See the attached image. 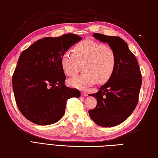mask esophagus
I'll return each instance as SVG.
<instances>
[{"instance_id":"obj_1","label":"esophagus","mask_w":158,"mask_h":158,"mask_svg":"<svg viewBox=\"0 0 158 158\" xmlns=\"http://www.w3.org/2000/svg\"><path fill=\"white\" fill-rule=\"evenodd\" d=\"M81 96H88V94L85 92H81Z\"/></svg>"}]
</instances>
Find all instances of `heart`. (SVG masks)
I'll return each instance as SVG.
<instances>
[{
    "label": "heart",
    "instance_id": "obj_1",
    "mask_svg": "<svg viewBox=\"0 0 158 158\" xmlns=\"http://www.w3.org/2000/svg\"><path fill=\"white\" fill-rule=\"evenodd\" d=\"M117 57L114 50L92 39L79 42L73 48V53L67 51L64 53L61 62L67 75H75L83 65L85 73L74 77L69 81V85L79 89L106 82L115 69Z\"/></svg>",
    "mask_w": 158,
    "mask_h": 158
}]
</instances>
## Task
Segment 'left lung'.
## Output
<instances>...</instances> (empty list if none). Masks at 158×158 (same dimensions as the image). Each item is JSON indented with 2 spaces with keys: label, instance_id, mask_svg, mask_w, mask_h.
Listing matches in <instances>:
<instances>
[{
  "label": "left lung",
  "instance_id": "left-lung-1",
  "mask_svg": "<svg viewBox=\"0 0 158 158\" xmlns=\"http://www.w3.org/2000/svg\"><path fill=\"white\" fill-rule=\"evenodd\" d=\"M93 36L108 43L115 52L117 62L110 78L98 92L89 94L96 98L97 105L88 113L97 125L115 126L124 122L136 108L142 84L141 73L136 57L122 39L98 33Z\"/></svg>",
  "mask_w": 158,
  "mask_h": 158
}]
</instances>
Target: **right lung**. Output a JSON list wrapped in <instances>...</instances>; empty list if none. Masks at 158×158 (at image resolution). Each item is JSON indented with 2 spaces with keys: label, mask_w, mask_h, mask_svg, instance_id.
<instances>
[{
  "label": "right lung",
  "mask_w": 158,
  "mask_h": 158,
  "mask_svg": "<svg viewBox=\"0 0 158 158\" xmlns=\"http://www.w3.org/2000/svg\"><path fill=\"white\" fill-rule=\"evenodd\" d=\"M82 38L66 34L39 40L19 56L13 75V90L20 112L41 126L55 123L64 115L67 100L81 96L64 84L62 57Z\"/></svg>",
  "instance_id": "1"
}]
</instances>
